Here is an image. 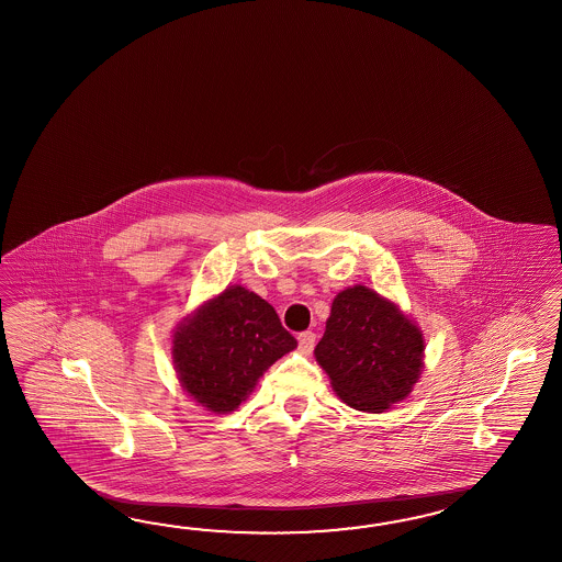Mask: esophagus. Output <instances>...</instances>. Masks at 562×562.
Returning a JSON list of instances; mask_svg holds the SVG:
<instances>
[{"mask_svg": "<svg viewBox=\"0 0 562 562\" xmlns=\"http://www.w3.org/2000/svg\"><path fill=\"white\" fill-rule=\"evenodd\" d=\"M316 335L313 330H304L299 335V349H301V353H311L313 351V347H315Z\"/></svg>", "mask_w": 562, "mask_h": 562, "instance_id": "1", "label": "esophagus"}]
</instances>
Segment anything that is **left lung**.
<instances>
[{
  "label": "left lung",
  "mask_w": 562,
  "mask_h": 562,
  "mask_svg": "<svg viewBox=\"0 0 562 562\" xmlns=\"http://www.w3.org/2000/svg\"><path fill=\"white\" fill-rule=\"evenodd\" d=\"M335 394L356 411H387L408 396L425 368L423 330L368 286L341 290L315 349Z\"/></svg>",
  "instance_id": "8db88e82"
}]
</instances>
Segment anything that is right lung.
<instances>
[{
    "label": "right lung",
    "instance_id": "right-lung-1",
    "mask_svg": "<svg viewBox=\"0 0 562 562\" xmlns=\"http://www.w3.org/2000/svg\"><path fill=\"white\" fill-rule=\"evenodd\" d=\"M296 347L274 306L244 286H227L182 318L172 335L180 385L203 408L233 412L274 361Z\"/></svg>",
    "mask_w": 562,
    "mask_h": 562
}]
</instances>
